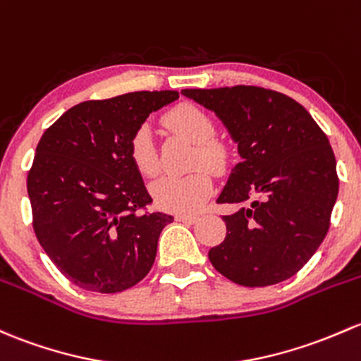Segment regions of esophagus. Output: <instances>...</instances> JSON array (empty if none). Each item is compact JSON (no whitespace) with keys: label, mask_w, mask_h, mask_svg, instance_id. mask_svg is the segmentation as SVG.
I'll return each mask as SVG.
<instances>
[{"label":"esophagus","mask_w":361,"mask_h":361,"mask_svg":"<svg viewBox=\"0 0 361 361\" xmlns=\"http://www.w3.org/2000/svg\"><path fill=\"white\" fill-rule=\"evenodd\" d=\"M176 219L178 221H183V223H195L197 219H199V216L197 214H178Z\"/></svg>","instance_id":"obj_1"}]
</instances>
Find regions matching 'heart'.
<instances>
[{
    "label": "heart",
    "mask_w": 361,
    "mask_h": 361,
    "mask_svg": "<svg viewBox=\"0 0 361 361\" xmlns=\"http://www.w3.org/2000/svg\"><path fill=\"white\" fill-rule=\"evenodd\" d=\"M162 124L173 135L193 143L190 157L192 173L185 176H162L152 185V195L161 207L174 212L199 209L211 195L214 173H221L230 162V149L223 140L216 138L214 121L202 109L192 104H180L162 116ZM130 155L133 164L143 176H155L161 169L157 149L149 128H138L131 136Z\"/></svg>",
    "instance_id": "b5f03b06"
}]
</instances>
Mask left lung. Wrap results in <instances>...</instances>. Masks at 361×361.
Masks as SVG:
<instances>
[{
    "label": "left lung",
    "mask_w": 361,
    "mask_h": 361,
    "mask_svg": "<svg viewBox=\"0 0 361 361\" xmlns=\"http://www.w3.org/2000/svg\"><path fill=\"white\" fill-rule=\"evenodd\" d=\"M181 93L223 121L242 157L218 197L240 209L223 216L226 237L209 250L212 267L244 287L290 279L331 226L339 178L327 135L279 91L238 85Z\"/></svg>",
    "instance_id": "obj_1"
}]
</instances>
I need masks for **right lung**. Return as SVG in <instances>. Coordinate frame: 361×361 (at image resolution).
I'll return each mask as SVG.
<instances>
[{"label":"right lung","mask_w":361,"mask_h":361,"mask_svg":"<svg viewBox=\"0 0 361 361\" xmlns=\"http://www.w3.org/2000/svg\"><path fill=\"white\" fill-rule=\"evenodd\" d=\"M178 91H136L74 105L41 136L27 174L32 228L59 271L85 290L136 286L154 264L162 228L133 164L130 142Z\"/></svg>","instance_id":"1"}]
</instances>
